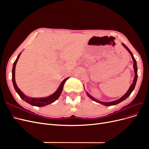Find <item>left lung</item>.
Instances as JSON below:
<instances>
[{
    "instance_id": "1",
    "label": "left lung",
    "mask_w": 149,
    "mask_h": 149,
    "mask_svg": "<svg viewBox=\"0 0 149 149\" xmlns=\"http://www.w3.org/2000/svg\"><path fill=\"white\" fill-rule=\"evenodd\" d=\"M122 44H123V47H124V48H125L126 49H127V50L129 52V53L130 54V55H131L133 61H134V66H134V72H135V76H134V78L133 83H132L131 85H130V86L129 89H128L127 92L126 93L123 97H121L120 99H119V100H116V101H112V102H102V101H98V100H96V99L94 98L93 96H91L90 95V94H89L88 93H86L87 95H88L90 98H91L92 100H93V101H96V102H98V103H100V104H102V105L106 106H113V105L118 104H119V103H120V102H122V101H123L124 100H125V99H127V98L130 95V94H131V93L133 91V90H134V88H135V86H136V82H137V61H136V59H135V58H134V56H133V54L131 52H130V49H129L127 47H126L124 43H122Z\"/></svg>"
}]
</instances>
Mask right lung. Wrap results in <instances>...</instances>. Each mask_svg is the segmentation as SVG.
I'll use <instances>...</instances> for the list:
<instances>
[{
    "mask_svg": "<svg viewBox=\"0 0 149 149\" xmlns=\"http://www.w3.org/2000/svg\"><path fill=\"white\" fill-rule=\"evenodd\" d=\"M21 53H22V52L19 54V55H18L16 60L15 61L14 63H13V68H12V83H13V87H14L16 92L18 94H19V95L20 96V97L24 101H25V102L30 104L34 106L43 107V106H45L48 105L51 103H53V102H55L56 100H58V98L59 97V96H60V94H61V93L63 91V89L65 83L66 82V81L69 78H66L61 83V84L60 85V86L58 87V89L55 91V93H54L53 94H52L51 96H49L48 97H43V98H35V97H30L26 96L20 91V89L19 88H18L17 85L15 83V66H16V64L17 63V61H18V60H19V57L21 55Z\"/></svg>",
    "mask_w": 149,
    "mask_h": 149,
    "instance_id": "right-lung-1",
    "label": "right lung"
}]
</instances>
